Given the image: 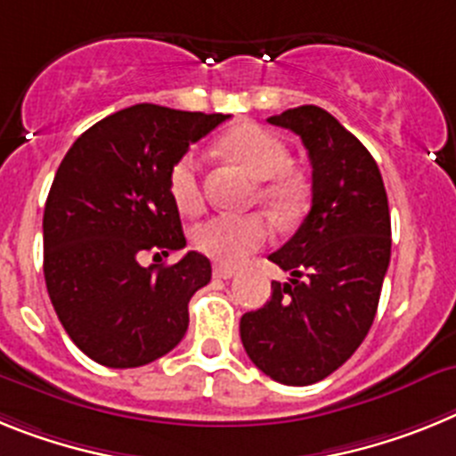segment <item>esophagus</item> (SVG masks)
<instances>
[{
  "label": "esophagus",
  "instance_id": "1",
  "mask_svg": "<svg viewBox=\"0 0 456 456\" xmlns=\"http://www.w3.org/2000/svg\"><path fill=\"white\" fill-rule=\"evenodd\" d=\"M236 275V271L229 266H216L213 268V277H217V280H232V277Z\"/></svg>",
  "mask_w": 456,
  "mask_h": 456
}]
</instances>
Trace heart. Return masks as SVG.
Returning <instances> with one entry per match:
<instances>
[{
  "label": "heart",
  "instance_id": "1",
  "mask_svg": "<svg viewBox=\"0 0 456 456\" xmlns=\"http://www.w3.org/2000/svg\"><path fill=\"white\" fill-rule=\"evenodd\" d=\"M220 149L229 160L261 181L259 200L277 217H291L305 200V183L289 172V151L284 142L271 130L256 124H240L220 140ZM169 195L183 213H197L204 204L201 190V160L188 151L169 169ZM268 239V224L261 216H220L208 217L195 232V243L206 256L217 264L236 266L245 256L259 250Z\"/></svg>",
  "mask_w": 456,
  "mask_h": 456
}]
</instances>
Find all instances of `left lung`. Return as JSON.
<instances>
[{"instance_id":"obj_1","label":"left lung","mask_w":456,"mask_h":456,"mask_svg":"<svg viewBox=\"0 0 456 456\" xmlns=\"http://www.w3.org/2000/svg\"><path fill=\"white\" fill-rule=\"evenodd\" d=\"M303 140L312 208L268 259L291 273L240 316L245 354L273 381L310 386L342 367L370 332L390 264V208L379 165L338 118L300 105L268 118Z\"/></svg>"}]
</instances>
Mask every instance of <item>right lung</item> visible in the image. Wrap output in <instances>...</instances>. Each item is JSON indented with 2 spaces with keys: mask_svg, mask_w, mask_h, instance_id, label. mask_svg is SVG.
I'll return each instance as SVG.
<instances>
[{
  "mask_svg": "<svg viewBox=\"0 0 456 456\" xmlns=\"http://www.w3.org/2000/svg\"><path fill=\"white\" fill-rule=\"evenodd\" d=\"M224 118L142 102L91 126L63 156L43 213V273L63 330L101 365H149L183 339L211 261L188 252L142 266V256L185 248L169 169Z\"/></svg>",
  "mask_w": 456,
  "mask_h": 456,
  "instance_id": "add662e5",
  "label": "right lung"
}]
</instances>
